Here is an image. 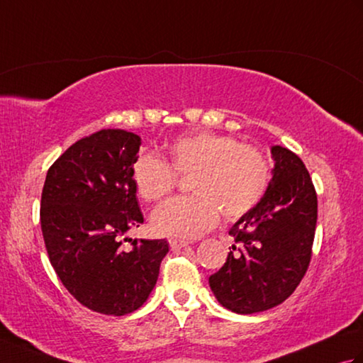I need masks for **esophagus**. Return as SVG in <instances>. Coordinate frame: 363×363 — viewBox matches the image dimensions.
Instances as JSON below:
<instances>
[{"label": "esophagus", "instance_id": "esophagus-1", "mask_svg": "<svg viewBox=\"0 0 363 363\" xmlns=\"http://www.w3.org/2000/svg\"><path fill=\"white\" fill-rule=\"evenodd\" d=\"M168 243H169V248H172L173 251H177V250H181V248H186V246L189 245L187 240H181V238H169Z\"/></svg>", "mask_w": 363, "mask_h": 363}]
</instances>
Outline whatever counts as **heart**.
<instances>
[{"mask_svg":"<svg viewBox=\"0 0 363 363\" xmlns=\"http://www.w3.org/2000/svg\"><path fill=\"white\" fill-rule=\"evenodd\" d=\"M177 174L190 176L194 195L164 203L154 211L151 223L162 235L195 238L217 225L220 213L234 221L254 209L268 190L272 162L256 143L199 130L174 138L164 159L142 152L133 167L137 194L148 203L172 194Z\"/></svg>","mask_w":363,"mask_h":363,"instance_id":"b5f03b06","label":"heart"}]
</instances>
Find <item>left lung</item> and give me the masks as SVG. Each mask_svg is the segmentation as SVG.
I'll list each match as a JSON object with an SVG mask.
<instances>
[{
    "instance_id": "left-lung-1",
    "label": "left lung",
    "mask_w": 363,
    "mask_h": 363,
    "mask_svg": "<svg viewBox=\"0 0 363 363\" xmlns=\"http://www.w3.org/2000/svg\"><path fill=\"white\" fill-rule=\"evenodd\" d=\"M272 156L273 179L265 196L230 228L233 251L209 277L218 303L235 313L281 304L311 264L318 212L312 177L290 150L273 146Z\"/></svg>"
}]
</instances>
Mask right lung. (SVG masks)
I'll return each mask as SVG.
<instances>
[{"label": "right lung", "instance_id": "right-lung-1", "mask_svg": "<svg viewBox=\"0 0 363 363\" xmlns=\"http://www.w3.org/2000/svg\"><path fill=\"white\" fill-rule=\"evenodd\" d=\"M140 145L123 129L82 137L50 167L42 190L40 226L54 272L84 307L115 317L143 306L168 252L165 238L121 245L143 223L133 179Z\"/></svg>", "mask_w": 363, "mask_h": 363}]
</instances>
